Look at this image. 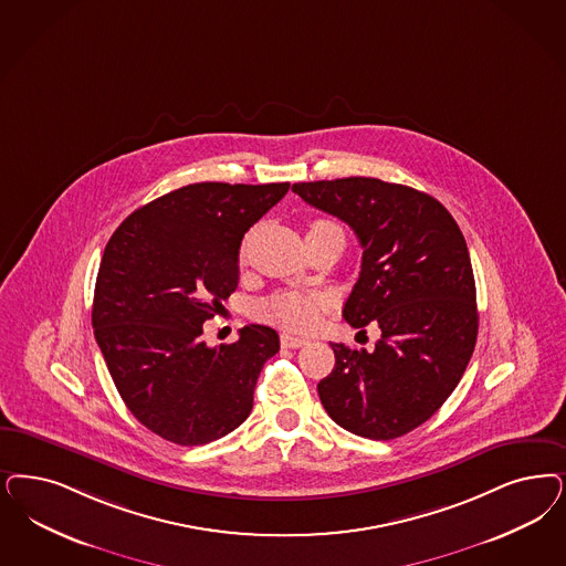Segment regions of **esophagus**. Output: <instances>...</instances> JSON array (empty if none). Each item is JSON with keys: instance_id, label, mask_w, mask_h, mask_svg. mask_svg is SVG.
<instances>
[{"instance_id": "1", "label": "esophagus", "mask_w": 566, "mask_h": 566, "mask_svg": "<svg viewBox=\"0 0 566 566\" xmlns=\"http://www.w3.org/2000/svg\"><path fill=\"white\" fill-rule=\"evenodd\" d=\"M280 340H282V347H286V349H298V347L307 345V338L294 336V334H286V332L280 336Z\"/></svg>"}]
</instances>
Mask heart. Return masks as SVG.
Here are the masks:
<instances>
[{
	"mask_svg": "<svg viewBox=\"0 0 566 566\" xmlns=\"http://www.w3.org/2000/svg\"><path fill=\"white\" fill-rule=\"evenodd\" d=\"M334 226L326 219H315L310 223V232ZM326 305V298L315 293H280L273 294L261 305V315L289 331H310L315 326L322 307Z\"/></svg>",
	"mask_w": 566,
	"mask_h": 566,
	"instance_id": "b5f03b06",
	"label": "heart"
}]
</instances>
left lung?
Returning a JSON list of instances; mask_svg holds the SVG:
<instances>
[{
	"label": "left lung",
	"instance_id": "obj_1",
	"mask_svg": "<svg viewBox=\"0 0 566 566\" xmlns=\"http://www.w3.org/2000/svg\"><path fill=\"white\" fill-rule=\"evenodd\" d=\"M294 195L352 228L364 254L343 307L353 328L378 324L374 349L331 343L317 392L353 434L389 441L427 422L476 345V289L467 240L432 196L376 177L294 184ZM366 334V331H364Z\"/></svg>",
	"mask_w": 566,
	"mask_h": 566
}]
</instances>
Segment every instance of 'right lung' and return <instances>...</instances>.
Instances as JSON below:
<instances>
[{
	"label": "right lung",
	"mask_w": 566,
	"mask_h": 566,
	"mask_svg": "<svg viewBox=\"0 0 566 566\" xmlns=\"http://www.w3.org/2000/svg\"><path fill=\"white\" fill-rule=\"evenodd\" d=\"M291 184H190L129 214L99 263L92 326L120 399L177 446H205L253 410L277 332L251 324L207 347L202 324L238 286L244 234Z\"/></svg>",
	"instance_id": "1"
}]
</instances>
